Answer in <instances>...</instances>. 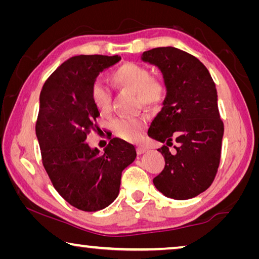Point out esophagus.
<instances>
[{
	"label": "esophagus",
	"instance_id": "obj_1",
	"mask_svg": "<svg viewBox=\"0 0 259 259\" xmlns=\"http://www.w3.org/2000/svg\"><path fill=\"white\" fill-rule=\"evenodd\" d=\"M144 152H146V148L145 147H143V146H138L137 147V153H138V154H143Z\"/></svg>",
	"mask_w": 259,
	"mask_h": 259
}]
</instances>
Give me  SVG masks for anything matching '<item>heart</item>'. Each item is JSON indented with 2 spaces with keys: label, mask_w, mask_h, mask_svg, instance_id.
I'll return each instance as SVG.
<instances>
[{
  "label": "heart",
  "mask_w": 259,
  "mask_h": 259,
  "mask_svg": "<svg viewBox=\"0 0 259 259\" xmlns=\"http://www.w3.org/2000/svg\"><path fill=\"white\" fill-rule=\"evenodd\" d=\"M111 77L116 85L133 91L137 97V103L146 107H159L163 103L166 88L160 78L152 77L147 67L137 63H124L111 73ZM91 99L95 107L100 113L108 114L112 109V95L106 85L95 82L91 85ZM146 119L143 115L124 116L113 122V131L117 137L125 140L139 138L145 128Z\"/></svg>",
  "instance_id": "obj_1"
}]
</instances>
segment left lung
Returning <instances> with one entry per match:
<instances>
[{
    "label": "left lung",
    "mask_w": 259,
    "mask_h": 259,
    "mask_svg": "<svg viewBox=\"0 0 259 259\" xmlns=\"http://www.w3.org/2000/svg\"><path fill=\"white\" fill-rule=\"evenodd\" d=\"M142 59L161 69L166 87L163 107L148 129L150 137L165 143L157 150L164 168L153 183L168 198H194L211 185L221 162L224 123L216 85L196 57L177 48H154ZM172 141L178 145L170 152Z\"/></svg>",
    "instance_id": "left-lung-1"
}]
</instances>
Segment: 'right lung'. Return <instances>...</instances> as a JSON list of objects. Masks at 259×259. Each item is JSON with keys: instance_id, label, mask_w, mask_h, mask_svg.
Returning a JSON list of instances; mask_svg holds the SVG:
<instances>
[{"instance_id": "1", "label": "right lung", "mask_w": 259, "mask_h": 259, "mask_svg": "<svg viewBox=\"0 0 259 259\" xmlns=\"http://www.w3.org/2000/svg\"><path fill=\"white\" fill-rule=\"evenodd\" d=\"M120 59L117 55L72 57L48 77L40 95L35 131L43 166L61 198L83 211H98L116 199L122 171L137 155L134 145L119 138L103 154L85 143L98 130L91 85Z\"/></svg>"}]
</instances>
